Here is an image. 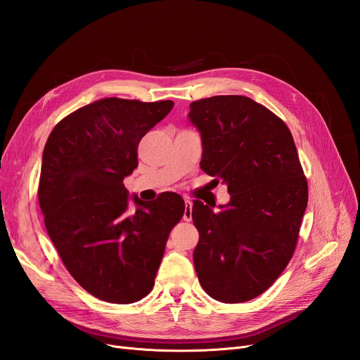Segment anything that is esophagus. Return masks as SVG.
<instances>
[{"label": "esophagus", "instance_id": "34e87169", "mask_svg": "<svg viewBox=\"0 0 360 360\" xmlns=\"http://www.w3.org/2000/svg\"><path fill=\"white\" fill-rule=\"evenodd\" d=\"M183 219L186 221V222H191V221H192V202H191V201H184Z\"/></svg>", "mask_w": 360, "mask_h": 360}]
</instances>
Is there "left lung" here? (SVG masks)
I'll use <instances>...</instances> for the list:
<instances>
[{
    "label": "left lung",
    "instance_id": "1",
    "mask_svg": "<svg viewBox=\"0 0 360 360\" xmlns=\"http://www.w3.org/2000/svg\"><path fill=\"white\" fill-rule=\"evenodd\" d=\"M189 108L202 141L201 169L231 195L219 212L193 200L200 233L195 270L214 300L248 302L274 284L291 259L308 183L290 129L266 106L245 96H213Z\"/></svg>",
    "mask_w": 360,
    "mask_h": 360
}]
</instances>
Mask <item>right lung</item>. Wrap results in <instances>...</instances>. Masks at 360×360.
I'll return each instance as SVG.
<instances>
[{"label": "right lung", "instance_id": "1", "mask_svg": "<svg viewBox=\"0 0 360 360\" xmlns=\"http://www.w3.org/2000/svg\"><path fill=\"white\" fill-rule=\"evenodd\" d=\"M172 106L96 101L63 118L43 150L39 204L46 231L69 274L101 300L126 304L147 296L184 213L177 193L141 201L123 184L138 167L139 141Z\"/></svg>", "mask_w": 360, "mask_h": 360}]
</instances>
